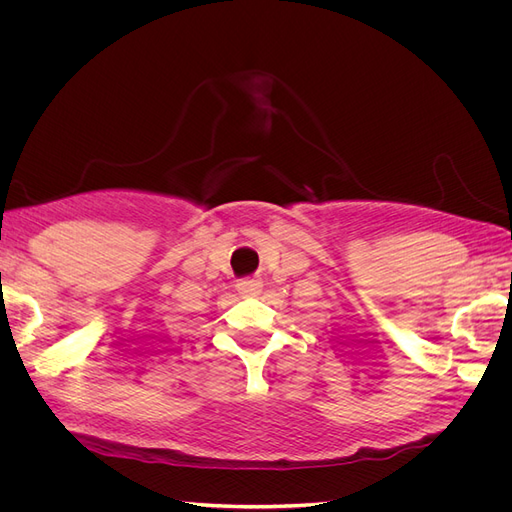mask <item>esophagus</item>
<instances>
[{"label":"esophagus","instance_id":"obj_1","mask_svg":"<svg viewBox=\"0 0 512 512\" xmlns=\"http://www.w3.org/2000/svg\"><path fill=\"white\" fill-rule=\"evenodd\" d=\"M237 290H239V294H243V297H256V294H260V290H262V282L250 280V277H247V280H241L237 284Z\"/></svg>","mask_w":512,"mask_h":512}]
</instances>
